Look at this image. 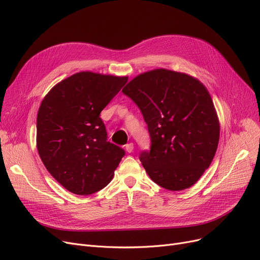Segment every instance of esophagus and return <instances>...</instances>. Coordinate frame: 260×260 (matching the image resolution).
I'll return each mask as SVG.
<instances>
[{
    "label": "esophagus",
    "mask_w": 260,
    "mask_h": 260,
    "mask_svg": "<svg viewBox=\"0 0 260 260\" xmlns=\"http://www.w3.org/2000/svg\"><path fill=\"white\" fill-rule=\"evenodd\" d=\"M125 149H126V152L127 153H132L133 151H134V144L131 142V143H127L126 145H125Z\"/></svg>",
    "instance_id": "obj_1"
}]
</instances>
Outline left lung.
Segmentation results:
<instances>
[{"label": "left lung", "instance_id": "obj_1", "mask_svg": "<svg viewBox=\"0 0 260 260\" xmlns=\"http://www.w3.org/2000/svg\"><path fill=\"white\" fill-rule=\"evenodd\" d=\"M138 105L151 136L140 161L155 183L170 190L194 185L216 154L220 124L208 88L184 73L156 68L122 89Z\"/></svg>", "mask_w": 260, "mask_h": 260}]
</instances>
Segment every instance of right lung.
<instances>
[{
	"label": "right lung",
	"mask_w": 260,
	"mask_h": 260,
	"mask_svg": "<svg viewBox=\"0 0 260 260\" xmlns=\"http://www.w3.org/2000/svg\"><path fill=\"white\" fill-rule=\"evenodd\" d=\"M128 77L80 72L54 85L37 116V148L49 174L77 195L105 187L124 156L107 141L103 108Z\"/></svg>",
	"instance_id": "obj_1"
}]
</instances>
